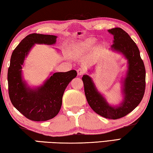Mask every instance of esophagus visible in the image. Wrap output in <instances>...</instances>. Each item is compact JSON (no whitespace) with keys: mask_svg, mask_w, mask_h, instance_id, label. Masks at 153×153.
Segmentation results:
<instances>
[{"mask_svg":"<svg viewBox=\"0 0 153 153\" xmlns=\"http://www.w3.org/2000/svg\"><path fill=\"white\" fill-rule=\"evenodd\" d=\"M84 69L82 68H79L77 70V74H78L79 76H81V75H82V74L84 73Z\"/></svg>","mask_w":153,"mask_h":153,"instance_id":"1","label":"esophagus"}]
</instances>
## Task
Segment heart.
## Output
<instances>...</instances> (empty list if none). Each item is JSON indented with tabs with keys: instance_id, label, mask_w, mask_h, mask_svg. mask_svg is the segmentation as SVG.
<instances>
[{
	"instance_id": "obj_1",
	"label": "heart",
	"mask_w": 153,
	"mask_h": 153,
	"mask_svg": "<svg viewBox=\"0 0 153 153\" xmlns=\"http://www.w3.org/2000/svg\"><path fill=\"white\" fill-rule=\"evenodd\" d=\"M83 45H84L86 46V45H88V43H87V42H85V43H84Z\"/></svg>"
}]
</instances>
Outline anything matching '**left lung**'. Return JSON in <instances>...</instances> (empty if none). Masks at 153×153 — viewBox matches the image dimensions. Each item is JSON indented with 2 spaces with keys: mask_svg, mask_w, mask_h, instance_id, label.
<instances>
[{
  "mask_svg": "<svg viewBox=\"0 0 153 153\" xmlns=\"http://www.w3.org/2000/svg\"><path fill=\"white\" fill-rule=\"evenodd\" d=\"M108 32L114 37L111 49L127 60V70L121 81L123 100L116 106L110 104L97 90L91 77L84 74L82 80L87 102L93 111L104 118L117 119L131 112L142 101L146 86V71L138 47L129 35L120 27Z\"/></svg>",
  "mask_w": 153,
  "mask_h": 153,
  "instance_id": "1",
  "label": "left lung"
}]
</instances>
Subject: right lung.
<instances>
[{
    "mask_svg": "<svg viewBox=\"0 0 153 153\" xmlns=\"http://www.w3.org/2000/svg\"><path fill=\"white\" fill-rule=\"evenodd\" d=\"M57 36L31 34L20 42L12 53L8 69L9 95L12 104L30 120L45 121L53 119L61 108L62 97L68 85L76 76L74 70L50 73L41 85L31 87L24 79L22 66L35 44L52 45Z\"/></svg>",
    "mask_w": 153,
    "mask_h": 153,
    "instance_id": "1",
    "label": "right lung"
}]
</instances>
